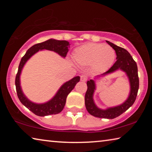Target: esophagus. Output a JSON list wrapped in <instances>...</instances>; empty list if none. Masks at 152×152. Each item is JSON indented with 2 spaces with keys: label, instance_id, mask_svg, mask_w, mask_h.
Wrapping results in <instances>:
<instances>
[{
  "label": "esophagus",
  "instance_id": "34e87169",
  "mask_svg": "<svg viewBox=\"0 0 152 152\" xmlns=\"http://www.w3.org/2000/svg\"><path fill=\"white\" fill-rule=\"evenodd\" d=\"M88 79V76H87L86 74H82L80 76V80L82 82H86Z\"/></svg>",
  "mask_w": 152,
  "mask_h": 152
}]
</instances>
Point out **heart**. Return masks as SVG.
I'll return each mask as SVG.
<instances>
[{
  "label": "heart",
  "mask_w": 152,
  "mask_h": 152,
  "mask_svg": "<svg viewBox=\"0 0 152 152\" xmlns=\"http://www.w3.org/2000/svg\"><path fill=\"white\" fill-rule=\"evenodd\" d=\"M74 58L80 65H92L95 70L105 71L114 62L115 51L110 46L90 43L76 49Z\"/></svg>",
  "instance_id": "heart-1"
}]
</instances>
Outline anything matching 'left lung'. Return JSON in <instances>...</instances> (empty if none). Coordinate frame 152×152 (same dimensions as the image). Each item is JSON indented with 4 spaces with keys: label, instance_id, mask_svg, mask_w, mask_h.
Segmentation results:
<instances>
[{
    "label": "left lung",
    "instance_id": "obj_1",
    "mask_svg": "<svg viewBox=\"0 0 152 152\" xmlns=\"http://www.w3.org/2000/svg\"><path fill=\"white\" fill-rule=\"evenodd\" d=\"M107 43L114 49L117 55V61L113 66L106 72L102 75L110 74L117 70L124 71L127 74L130 83V93L127 101L119 106L110 107L109 109L102 110L99 109L94 104L93 100V94L96 88L95 82L93 80H90L87 82V91L85 94V106L86 110L91 115L102 119H114L119 117L129 108L132 107L136 99L139 89V77L137 73V66L130 53L125 49L119 47L114 43L107 41Z\"/></svg>",
    "mask_w": 152,
    "mask_h": 152
}]
</instances>
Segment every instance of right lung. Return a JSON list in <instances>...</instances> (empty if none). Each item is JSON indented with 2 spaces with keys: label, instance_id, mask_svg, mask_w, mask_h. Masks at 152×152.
<instances>
[{
  "label": "right lung",
  "instance_id": "add662e5",
  "mask_svg": "<svg viewBox=\"0 0 152 152\" xmlns=\"http://www.w3.org/2000/svg\"><path fill=\"white\" fill-rule=\"evenodd\" d=\"M70 44L69 42L65 40L60 41L53 39H48L44 42L37 43V44L31 47L20 60L16 78H15V86H16L17 96L20 102L37 116L44 117L48 116V115L58 114L59 113H60L65 106L66 98L68 96V94L74 89L77 82L80 81V76L74 77L70 80L64 83L58 90L55 96L50 101L45 102V103L37 104L30 101L25 96L21 88H20V75L21 73L22 69L25 63L27 62V61L39 50H48L53 51L58 53L61 57L65 58L67 53L68 52V48H70Z\"/></svg>",
  "mask_w": 152,
  "mask_h": 152
}]
</instances>
